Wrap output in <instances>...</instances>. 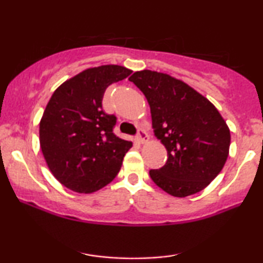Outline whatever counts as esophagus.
Returning <instances> with one entry per match:
<instances>
[{
	"mask_svg": "<svg viewBox=\"0 0 263 263\" xmlns=\"http://www.w3.org/2000/svg\"><path fill=\"white\" fill-rule=\"evenodd\" d=\"M136 140H138L139 143H146L147 140H148V135H147L146 130H143V129H140Z\"/></svg>",
	"mask_w": 263,
	"mask_h": 263,
	"instance_id": "esophagus-1",
	"label": "esophagus"
}]
</instances>
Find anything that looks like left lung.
<instances>
[{
  "instance_id": "left-lung-1",
  "label": "left lung",
  "mask_w": 263,
  "mask_h": 263,
  "mask_svg": "<svg viewBox=\"0 0 263 263\" xmlns=\"http://www.w3.org/2000/svg\"><path fill=\"white\" fill-rule=\"evenodd\" d=\"M129 80L145 95L154 135L167 151L164 166L149 171L152 181L175 197L203 190L224 167L231 142L217 107L168 74L141 70Z\"/></svg>"
}]
</instances>
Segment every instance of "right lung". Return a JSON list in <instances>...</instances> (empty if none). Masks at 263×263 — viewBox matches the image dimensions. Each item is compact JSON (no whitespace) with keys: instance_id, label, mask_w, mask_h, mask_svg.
<instances>
[{"instance_id":"right-lung-1","label":"right lung","mask_w":263,"mask_h":263,"mask_svg":"<svg viewBox=\"0 0 263 263\" xmlns=\"http://www.w3.org/2000/svg\"><path fill=\"white\" fill-rule=\"evenodd\" d=\"M132 74L106 64L88 68L53 92L39 123V142L57 181L91 194L114 181L133 142L114 134L116 117L103 111L105 89Z\"/></svg>"}]
</instances>
